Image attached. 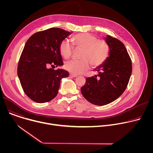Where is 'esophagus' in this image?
Segmentation results:
<instances>
[{"label": "esophagus", "mask_w": 153, "mask_h": 153, "mask_svg": "<svg viewBox=\"0 0 153 153\" xmlns=\"http://www.w3.org/2000/svg\"><path fill=\"white\" fill-rule=\"evenodd\" d=\"M70 77H77V75H76V74L70 73Z\"/></svg>", "instance_id": "34e87169"}]
</instances>
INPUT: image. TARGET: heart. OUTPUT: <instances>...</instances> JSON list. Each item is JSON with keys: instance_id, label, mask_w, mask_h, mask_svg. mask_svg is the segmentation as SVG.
<instances>
[{"instance_id": "1", "label": "heart", "mask_w": 153, "mask_h": 153, "mask_svg": "<svg viewBox=\"0 0 153 153\" xmlns=\"http://www.w3.org/2000/svg\"><path fill=\"white\" fill-rule=\"evenodd\" d=\"M72 42L67 39L63 40L59 45L60 54L65 59H69L76 49H82L80 60H71L65 63L64 67L69 72L80 74L88 70L91 65L93 68L99 67L106 60L110 54V47L102 39L88 33L77 34L72 37ZM74 45L73 46L72 45Z\"/></svg>"}]
</instances>
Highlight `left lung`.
<instances>
[{
  "label": "left lung",
  "mask_w": 153,
  "mask_h": 153,
  "mask_svg": "<svg viewBox=\"0 0 153 153\" xmlns=\"http://www.w3.org/2000/svg\"><path fill=\"white\" fill-rule=\"evenodd\" d=\"M105 41L110 47L106 60L93 71L97 75L86 79L81 88L83 96L96 105L110 103L124 92L132 73L131 60L123 43L119 40L106 35Z\"/></svg>",
  "instance_id": "obj_1"
}]
</instances>
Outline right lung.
<instances>
[{"label": "right lung", "instance_id": "1", "mask_svg": "<svg viewBox=\"0 0 153 153\" xmlns=\"http://www.w3.org/2000/svg\"><path fill=\"white\" fill-rule=\"evenodd\" d=\"M71 34L59 28L37 32L27 41L21 54L17 75L26 95L37 103H45L57 94L62 78L68 71L50 67L63 65L59 51L60 42Z\"/></svg>", "mask_w": 153, "mask_h": 153}]
</instances>
